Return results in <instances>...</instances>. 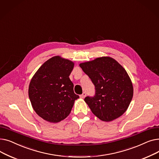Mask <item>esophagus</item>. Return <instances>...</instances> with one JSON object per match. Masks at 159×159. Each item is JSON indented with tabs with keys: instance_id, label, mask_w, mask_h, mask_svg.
I'll return each mask as SVG.
<instances>
[{
	"instance_id": "esophagus-1",
	"label": "esophagus",
	"mask_w": 159,
	"mask_h": 159,
	"mask_svg": "<svg viewBox=\"0 0 159 159\" xmlns=\"http://www.w3.org/2000/svg\"><path fill=\"white\" fill-rule=\"evenodd\" d=\"M86 93H85V92H84V93H83L82 95H80V98H85V97H86Z\"/></svg>"
}]
</instances>
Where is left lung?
Returning a JSON list of instances; mask_svg holds the SVG:
<instances>
[{
	"mask_svg": "<svg viewBox=\"0 0 159 159\" xmlns=\"http://www.w3.org/2000/svg\"><path fill=\"white\" fill-rule=\"evenodd\" d=\"M79 66L95 87V96L84 98L91 111L104 122L120 117L128 110L133 95L127 71L110 57H98Z\"/></svg>",
	"mask_w": 159,
	"mask_h": 159,
	"instance_id": "obj_1",
	"label": "left lung"
}]
</instances>
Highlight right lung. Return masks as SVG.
Returning <instances> with one entry per match:
<instances>
[{"label":"right lung","mask_w":159,"mask_h":159,"mask_svg":"<svg viewBox=\"0 0 159 159\" xmlns=\"http://www.w3.org/2000/svg\"><path fill=\"white\" fill-rule=\"evenodd\" d=\"M75 63L57 55L42 65L30 82L28 95L33 109L44 120L57 123L68 116L75 100L70 79Z\"/></svg>","instance_id":"1"}]
</instances>
